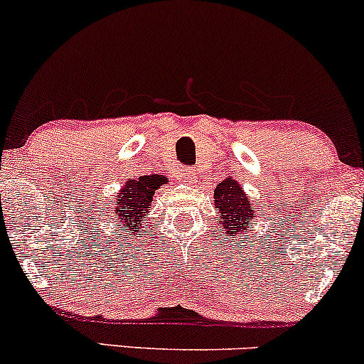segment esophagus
<instances>
[{
	"label": "esophagus",
	"mask_w": 364,
	"mask_h": 364,
	"mask_svg": "<svg viewBox=\"0 0 364 364\" xmlns=\"http://www.w3.org/2000/svg\"><path fill=\"white\" fill-rule=\"evenodd\" d=\"M181 174L188 179V181H193V179H195V169L193 168H183Z\"/></svg>",
	"instance_id": "esophagus-1"
}]
</instances>
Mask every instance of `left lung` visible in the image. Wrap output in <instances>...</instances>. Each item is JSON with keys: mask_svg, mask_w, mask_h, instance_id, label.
I'll return each instance as SVG.
<instances>
[{"mask_svg": "<svg viewBox=\"0 0 364 364\" xmlns=\"http://www.w3.org/2000/svg\"><path fill=\"white\" fill-rule=\"evenodd\" d=\"M214 205L219 210L217 219L223 224L220 231L224 232L223 236L225 240L243 236V232H246V229L252 225V220L257 217L252 200L246 196L243 188L231 176L217 185L214 191Z\"/></svg>", "mask_w": 364, "mask_h": 364, "instance_id": "obj_1", "label": "left lung"}]
</instances>
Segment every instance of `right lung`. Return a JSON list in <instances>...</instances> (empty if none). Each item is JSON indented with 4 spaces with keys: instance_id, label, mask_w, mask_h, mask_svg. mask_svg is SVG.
I'll use <instances>...</instances> for the list:
<instances>
[{
    "instance_id": "right-lung-1",
    "label": "right lung",
    "mask_w": 364,
    "mask_h": 364,
    "mask_svg": "<svg viewBox=\"0 0 364 364\" xmlns=\"http://www.w3.org/2000/svg\"><path fill=\"white\" fill-rule=\"evenodd\" d=\"M162 185H168V178L161 174L140 176L124 183L119 193L116 195L114 224L124 228V235L129 236V240L139 237V232H141V220L150 212L154 193Z\"/></svg>"
}]
</instances>
